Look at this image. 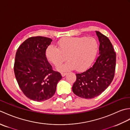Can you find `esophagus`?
Segmentation results:
<instances>
[{"label":"esophagus","instance_id":"obj_1","mask_svg":"<svg viewBox=\"0 0 130 130\" xmlns=\"http://www.w3.org/2000/svg\"><path fill=\"white\" fill-rule=\"evenodd\" d=\"M61 76L62 77H63V76H65L66 75H67V73H61Z\"/></svg>","mask_w":130,"mask_h":130}]
</instances>
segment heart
<instances>
[{
    "mask_svg": "<svg viewBox=\"0 0 130 130\" xmlns=\"http://www.w3.org/2000/svg\"><path fill=\"white\" fill-rule=\"evenodd\" d=\"M57 45L58 48L53 45L48 46L45 56L49 62L56 66L67 58V62L57 67L61 71L75 68L78 71L86 70L94 60L98 50L97 41L93 37H65L58 41Z\"/></svg>",
    "mask_w": 130,
    "mask_h": 130,
    "instance_id": "obj_1",
    "label": "heart"
}]
</instances>
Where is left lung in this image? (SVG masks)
I'll return each instance as SVG.
<instances>
[{
    "instance_id": "1",
    "label": "left lung",
    "mask_w": 130,
    "mask_h": 130,
    "mask_svg": "<svg viewBox=\"0 0 130 130\" xmlns=\"http://www.w3.org/2000/svg\"><path fill=\"white\" fill-rule=\"evenodd\" d=\"M99 41V56L92 67L76 74V80L72 87L73 93L79 97L92 99L100 95L113 80L116 55L108 38L95 31Z\"/></svg>"
}]
</instances>
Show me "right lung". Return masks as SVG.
<instances>
[{
    "label": "right lung",
    "instance_id": "right-lung-1",
    "mask_svg": "<svg viewBox=\"0 0 130 130\" xmlns=\"http://www.w3.org/2000/svg\"><path fill=\"white\" fill-rule=\"evenodd\" d=\"M51 38L37 36L28 38L17 51L14 71L24 94L31 100L44 101L51 98L62 76L52 69L45 56Z\"/></svg>",
    "mask_w": 130,
    "mask_h": 130
}]
</instances>
